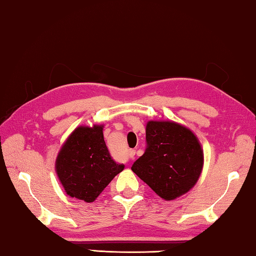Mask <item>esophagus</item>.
I'll use <instances>...</instances> for the list:
<instances>
[{
  "label": "esophagus",
  "mask_w": 256,
  "mask_h": 256,
  "mask_svg": "<svg viewBox=\"0 0 256 256\" xmlns=\"http://www.w3.org/2000/svg\"><path fill=\"white\" fill-rule=\"evenodd\" d=\"M135 153H136V152H135V150H128V158H134V156H135Z\"/></svg>",
  "instance_id": "34e87169"
}]
</instances>
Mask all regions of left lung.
<instances>
[{
  "instance_id": "left-lung-1",
  "label": "left lung",
  "mask_w": 256,
  "mask_h": 256,
  "mask_svg": "<svg viewBox=\"0 0 256 256\" xmlns=\"http://www.w3.org/2000/svg\"><path fill=\"white\" fill-rule=\"evenodd\" d=\"M147 148L132 170L156 194L174 200L198 182L204 168V150L186 126L165 120L146 124Z\"/></svg>"
}]
</instances>
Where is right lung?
Instances as JSON below:
<instances>
[{"mask_svg": "<svg viewBox=\"0 0 256 256\" xmlns=\"http://www.w3.org/2000/svg\"><path fill=\"white\" fill-rule=\"evenodd\" d=\"M124 165L111 158L103 138V124L80 126L58 152L55 170L72 198L93 202Z\"/></svg>", "mask_w": 256, "mask_h": 256, "instance_id": "right-lung-1", "label": "right lung"}]
</instances>
